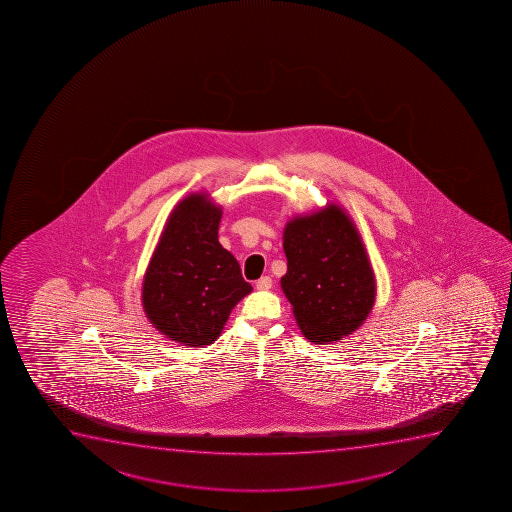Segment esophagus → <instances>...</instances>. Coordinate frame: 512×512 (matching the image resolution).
Instances as JSON below:
<instances>
[{
	"mask_svg": "<svg viewBox=\"0 0 512 512\" xmlns=\"http://www.w3.org/2000/svg\"><path fill=\"white\" fill-rule=\"evenodd\" d=\"M255 286H257V289H260V291H265V289H271L272 279L269 276L260 277L259 281L255 283Z\"/></svg>",
	"mask_w": 512,
	"mask_h": 512,
	"instance_id": "34e87169",
	"label": "esophagus"
}]
</instances>
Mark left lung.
<instances>
[{"label":"left lung","mask_w":512,"mask_h":512,"mask_svg":"<svg viewBox=\"0 0 512 512\" xmlns=\"http://www.w3.org/2000/svg\"><path fill=\"white\" fill-rule=\"evenodd\" d=\"M288 272L281 288L308 341L324 344L356 331L375 301V277L355 224L337 205L295 217L284 228Z\"/></svg>","instance_id":"1"}]
</instances>
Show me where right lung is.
<instances>
[{"label":"right lung","instance_id":"obj_1","mask_svg":"<svg viewBox=\"0 0 512 512\" xmlns=\"http://www.w3.org/2000/svg\"><path fill=\"white\" fill-rule=\"evenodd\" d=\"M221 216L205 195L181 200L145 272L147 319L185 346L214 343L236 303L252 291L238 260L217 240Z\"/></svg>","mask_w":512,"mask_h":512}]
</instances>
